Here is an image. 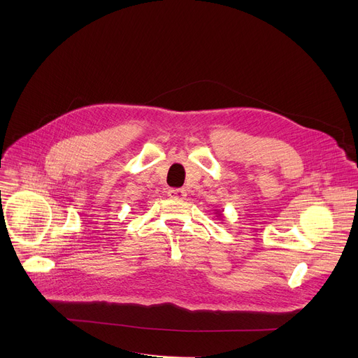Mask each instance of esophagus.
Listing matches in <instances>:
<instances>
[{
	"instance_id": "34e87169",
	"label": "esophagus",
	"mask_w": 358,
	"mask_h": 358,
	"mask_svg": "<svg viewBox=\"0 0 358 358\" xmlns=\"http://www.w3.org/2000/svg\"><path fill=\"white\" fill-rule=\"evenodd\" d=\"M168 196L171 199H185L187 193L184 189H171L168 190Z\"/></svg>"
}]
</instances>
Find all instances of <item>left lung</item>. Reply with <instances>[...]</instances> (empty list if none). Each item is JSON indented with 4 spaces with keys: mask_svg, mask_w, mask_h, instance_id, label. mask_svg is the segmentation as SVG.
Instances as JSON below:
<instances>
[{
    "mask_svg": "<svg viewBox=\"0 0 358 358\" xmlns=\"http://www.w3.org/2000/svg\"><path fill=\"white\" fill-rule=\"evenodd\" d=\"M216 215L220 217V216H222V212H216Z\"/></svg>",
    "mask_w": 358,
    "mask_h": 358,
    "instance_id": "left-lung-1",
    "label": "left lung"
}]
</instances>
